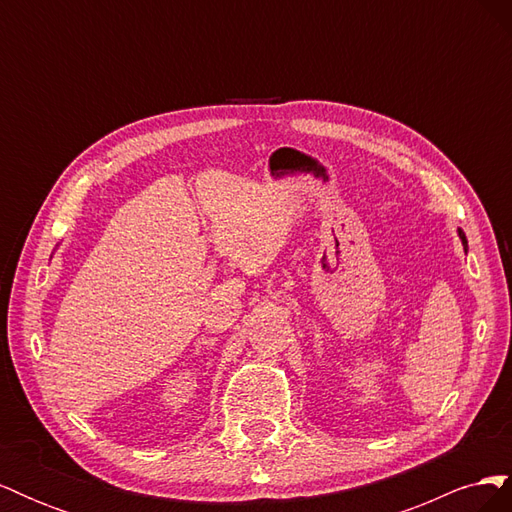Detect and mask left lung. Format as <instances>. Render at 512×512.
Listing matches in <instances>:
<instances>
[{
	"label": "left lung",
	"instance_id": "left-lung-1",
	"mask_svg": "<svg viewBox=\"0 0 512 512\" xmlns=\"http://www.w3.org/2000/svg\"><path fill=\"white\" fill-rule=\"evenodd\" d=\"M457 235H459V239H461V245H463V250L468 252V239H466V232H463L461 228H457Z\"/></svg>",
	"mask_w": 512,
	"mask_h": 512
}]
</instances>
